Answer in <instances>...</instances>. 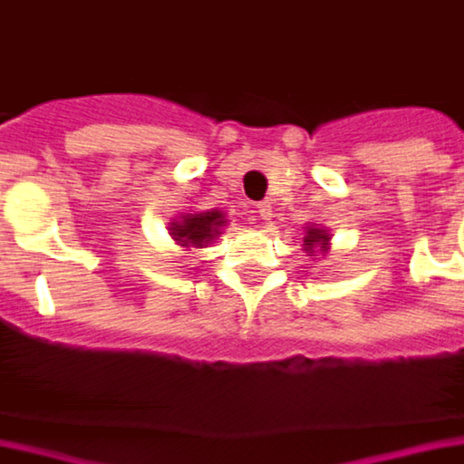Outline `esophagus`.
Instances as JSON below:
<instances>
[{"label":"esophagus","instance_id":"obj_1","mask_svg":"<svg viewBox=\"0 0 464 464\" xmlns=\"http://www.w3.org/2000/svg\"><path fill=\"white\" fill-rule=\"evenodd\" d=\"M256 213H258L260 220H270L272 218L270 201H260V204H256Z\"/></svg>","mask_w":464,"mask_h":464}]
</instances>
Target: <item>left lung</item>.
Returning a JSON list of instances; mask_svg holds the SVG:
<instances>
[{"label":"left lung","instance_id":"obj_1","mask_svg":"<svg viewBox=\"0 0 464 464\" xmlns=\"http://www.w3.org/2000/svg\"><path fill=\"white\" fill-rule=\"evenodd\" d=\"M331 239V237L326 235V229H316L312 227L310 232H307V237H304V251H314V246H326V241Z\"/></svg>","mask_w":464,"mask_h":464}]
</instances>
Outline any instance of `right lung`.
<instances>
[{
  "mask_svg": "<svg viewBox=\"0 0 464 464\" xmlns=\"http://www.w3.org/2000/svg\"><path fill=\"white\" fill-rule=\"evenodd\" d=\"M220 225H223V213L220 211L188 213L180 223H173L171 235L180 246L201 248L220 235Z\"/></svg>",
  "mask_w": 464,
  "mask_h": 464,
  "instance_id": "right-lung-1",
  "label": "right lung"
}]
</instances>
